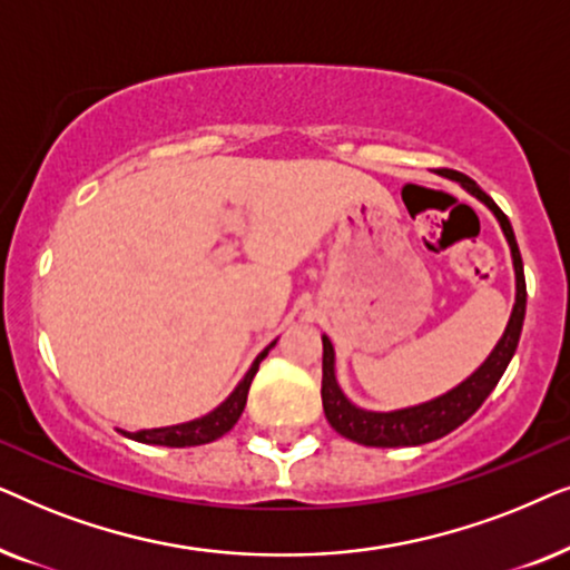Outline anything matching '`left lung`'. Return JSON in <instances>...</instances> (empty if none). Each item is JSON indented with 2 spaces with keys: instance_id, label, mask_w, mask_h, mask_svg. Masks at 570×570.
I'll list each match as a JSON object with an SVG mask.
<instances>
[{
  "instance_id": "left-lung-1",
  "label": "left lung",
  "mask_w": 570,
  "mask_h": 570,
  "mask_svg": "<svg viewBox=\"0 0 570 570\" xmlns=\"http://www.w3.org/2000/svg\"><path fill=\"white\" fill-rule=\"evenodd\" d=\"M451 181L462 184L464 191H470L474 199H480L490 213L495 215L498 225H501L505 244L511 248V262H513V277H517V295H513V308L509 316V324L501 334V340L495 342V347L490 350V355L480 363V368H474L462 384H456L449 392H443L433 400L410 404V407L400 410H365L350 400L342 392L337 381V357H334L332 340L322 334L324 342V361H322V402H324V415L330 420V425L345 439L363 443V446H376V449H396V446H420V443H431L435 439L456 431L464 420H470L474 412L480 410V404L488 400L498 381H501L503 371L509 368L513 353H517L521 326H524L527 314V283H524V264H521V254L517 246V236L509 217L501 213V207L472 181L470 176L456 174L451 170L446 174Z\"/></svg>"
}]
</instances>
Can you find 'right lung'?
Instances as JSON below:
<instances>
[{
    "instance_id": "obj_1",
    "label": "right lung",
    "mask_w": 570,
    "mask_h": 570,
    "mask_svg": "<svg viewBox=\"0 0 570 570\" xmlns=\"http://www.w3.org/2000/svg\"><path fill=\"white\" fill-rule=\"evenodd\" d=\"M275 345H277V340L269 342V345L264 347L262 353L254 357L252 368L246 371V376L240 379L238 384H236V389H233V392L225 396V400L217 404L215 410H209L207 415L186 420V423H176V425L145 428V431L129 433V439L131 441H139V443H150V446H170V449L202 446V443H209V441L220 439V435L228 433L230 428L238 423L240 412H244V407H246L248 386H252L256 371H259V363L264 361V357H267V353Z\"/></svg>"
}]
</instances>
